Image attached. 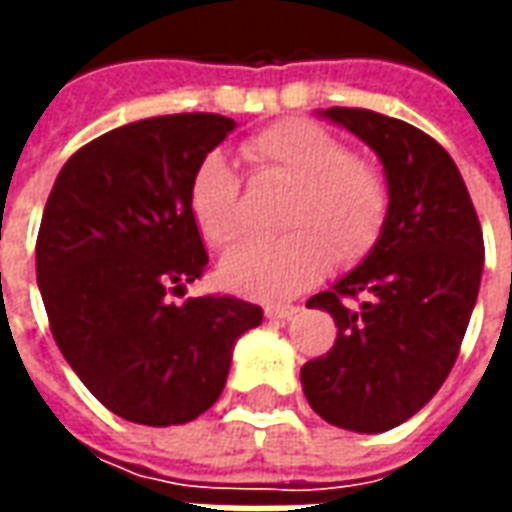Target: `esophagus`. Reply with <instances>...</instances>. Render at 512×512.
I'll list each match as a JSON object with an SVG mask.
<instances>
[{
    "label": "esophagus",
    "mask_w": 512,
    "mask_h": 512,
    "mask_svg": "<svg viewBox=\"0 0 512 512\" xmlns=\"http://www.w3.org/2000/svg\"><path fill=\"white\" fill-rule=\"evenodd\" d=\"M299 312L296 304H266V318L268 321H288Z\"/></svg>",
    "instance_id": "obj_1"
}]
</instances>
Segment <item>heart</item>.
I'll return each mask as SVG.
<instances>
[{
	"label": "heart",
	"instance_id": "b5f03b06",
	"mask_svg": "<svg viewBox=\"0 0 512 512\" xmlns=\"http://www.w3.org/2000/svg\"><path fill=\"white\" fill-rule=\"evenodd\" d=\"M257 178L288 186L271 241L235 246L219 279L235 293L279 301L312 285L329 266L365 257L384 233L389 186L384 172L312 120H282L241 142ZM189 213L205 244L224 249L241 235V186L230 164L208 156L189 183Z\"/></svg>",
	"mask_w": 512,
	"mask_h": 512
}]
</instances>
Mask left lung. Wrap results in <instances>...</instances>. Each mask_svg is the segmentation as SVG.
Wrapping results in <instances>:
<instances>
[{
    "label": "left lung",
    "mask_w": 512,
    "mask_h": 512,
    "mask_svg": "<svg viewBox=\"0 0 512 512\" xmlns=\"http://www.w3.org/2000/svg\"><path fill=\"white\" fill-rule=\"evenodd\" d=\"M321 115L376 150L389 216L370 255L307 301L332 315L337 340L301 367V386L326 422L384 433L450 376L480 290L483 230L455 161L425 131L370 109Z\"/></svg>",
    "instance_id": "left-lung-1"
}]
</instances>
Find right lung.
<instances>
[{"label": "right lung", "mask_w": 512, "mask_h": 512, "mask_svg": "<svg viewBox=\"0 0 512 512\" xmlns=\"http://www.w3.org/2000/svg\"><path fill=\"white\" fill-rule=\"evenodd\" d=\"M235 128L208 112L136 120L76 150L43 211L35 266L65 362L117 417L183 425L219 400L257 304L169 293L202 277L189 213L194 169Z\"/></svg>", "instance_id": "add662e5"}]
</instances>
